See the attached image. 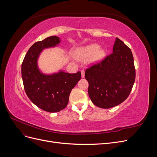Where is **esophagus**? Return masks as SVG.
<instances>
[{
  "instance_id": "1",
  "label": "esophagus",
  "mask_w": 157,
  "mask_h": 157,
  "mask_svg": "<svg viewBox=\"0 0 157 157\" xmlns=\"http://www.w3.org/2000/svg\"><path fill=\"white\" fill-rule=\"evenodd\" d=\"M81 77H82V78L84 77V70L81 71Z\"/></svg>"
}]
</instances>
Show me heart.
<instances>
[{
  "label": "heart",
  "instance_id": "1",
  "mask_svg": "<svg viewBox=\"0 0 157 157\" xmlns=\"http://www.w3.org/2000/svg\"><path fill=\"white\" fill-rule=\"evenodd\" d=\"M75 57L80 60H86L90 58L92 61H97L105 57V52L99 50V46L96 44L83 46L75 51Z\"/></svg>",
  "mask_w": 157,
  "mask_h": 157
}]
</instances>
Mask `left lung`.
<instances>
[{"label":"left lung","mask_w":157,"mask_h":157,"mask_svg":"<svg viewBox=\"0 0 157 157\" xmlns=\"http://www.w3.org/2000/svg\"><path fill=\"white\" fill-rule=\"evenodd\" d=\"M88 95L95 105L109 109L128 97L135 82L136 70L131 50L116 38L113 53L85 71Z\"/></svg>","instance_id":"left-lung-1"}]
</instances>
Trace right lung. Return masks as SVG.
<instances>
[{"instance_id": "add662e5", "label": "right lung", "mask_w": 157, "mask_h": 157, "mask_svg": "<svg viewBox=\"0 0 157 157\" xmlns=\"http://www.w3.org/2000/svg\"><path fill=\"white\" fill-rule=\"evenodd\" d=\"M58 36H51L33 44L21 65V77L25 93L38 107L50 113L59 112L67 106L72 90L81 78L80 71L71 74L63 71L52 74L42 73L38 59L44 49L60 43Z\"/></svg>"}]
</instances>
